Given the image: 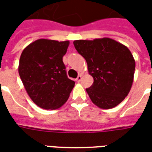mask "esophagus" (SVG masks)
Returning <instances> with one entry per match:
<instances>
[{"mask_svg":"<svg viewBox=\"0 0 152 152\" xmlns=\"http://www.w3.org/2000/svg\"><path fill=\"white\" fill-rule=\"evenodd\" d=\"M81 79H82V76H81V75H79V76H77V78L76 79V80L77 82H80V81L81 80Z\"/></svg>","mask_w":152,"mask_h":152,"instance_id":"esophagus-1","label":"esophagus"}]
</instances>
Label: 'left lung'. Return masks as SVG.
Wrapping results in <instances>:
<instances>
[{
	"label": "left lung",
	"instance_id": "1",
	"mask_svg": "<svg viewBox=\"0 0 152 152\" xmlns=\"http://www.w3.org/2000/svg\"><path fill=\"white\" fill-rule=\"evenodd\" d=\"M77 52L85 58L94 84L86 89L96 106L110 109L120 104L130 91L135 60L127 47L111 38L74 40Z\"/></svg>",
	"mask_w": 152,
	"mask_h": 152
}]
</instances>
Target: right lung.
Masks as SVG:
<instances>
[{
  "label": "right lung",
  "instance_id": "add662e5",
  "mask_svg": "<svg viewBox=\"0 0 152 152\" xmlns=\"http://www.w3.org/2000/svg\"><path fill=\"white\" fill-rule=\"evenodd\" d=\"M68 45L69 40L39 39L22 52L18 73L28 94L40 108H59L75 86L63 62Z\"/></svg>",
  "mask_w": 152,
  "mask_h": 152
}]
</instances>
